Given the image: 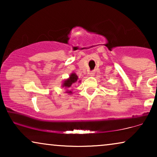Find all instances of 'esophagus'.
<instances>
[{
	"mask_svg": "<svg viewBox=\"0 0 157 157\" xmlns=\"http://www.w3.org/2000/svg\"><path fill=\"white\" fill-rule=\"evenodd\" d=\"M89 76H94V71H90V72L89 73Z\"/></svg>",
	"mask_w": 157,
	"mask_h": 157,
	"instance_id": "34e87169",
	"label": "esophagus"
}]
</instances>
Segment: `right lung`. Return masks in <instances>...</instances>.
Wrapping results in <instances>:
<instances>
[{
  "instance_id": "right-lung-1",
  "label": "right lung",
  "mask_w": 157,
  "mask_h": 157,
  "mask_svg": "<svg viewBox=\"0 0 157 157\" xmlns=\"http://www.w3.org/2000/svg\"><path fill=\"white\" fill-rule=\"evenodd\" d=\"M78 77L76 75V73L73 72L69 75V77H68V78L65 79V80L63 81L61 86L66 89V94H72L73 92L71 91L70 88L73 84H74V83H76L78 81ZM79 82H81V81H78V83Z\"/></svg>"
}]
</instances>
